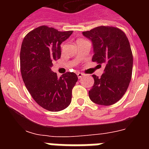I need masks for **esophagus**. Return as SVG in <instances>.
<instances>
[{
    "label": "esophagus",
    "mask_w": 149,
    "mask_h": 149,
    "mask_svg": "<svg viewBox=\"0 0 149 149\" xmlns=\"http://www.w3.org/2000/svg\"><path fill=\"white\" fill-rule=\"evenodd\" d=\"M77 77H78V78L80 79V78H81V77H82L84 75V74L83 73H81V72H77Z\"/></svg>",
    "instance_id": "34e87169"
}]
</instances>
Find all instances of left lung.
Wrapping results in <instances>:
<instances>
[{
    "label": "left lung",
    "mask_w": 149,
    "mask_h": 149,
    "mask_svg": "<svg viewBox=\"0 0 149 149\" xmlns=\"http://www.w3.org/2000/svg\"><path fill=\"white\" fill-rule=\"evenodd\" d=\"M82 33L93 44L92 60L105 64L101 77L93 75L89 98L97 104H113L125 93L131 80L133 55L128 39L123 31L113 27L101 26Z\"/></svg>",
    "instance_id": "left-lung-1"
}]
</instances>
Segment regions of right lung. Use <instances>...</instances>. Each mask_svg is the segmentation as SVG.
<instances>
[{"label":"right lung","mask_w":149,"mask_h":149,"mask_svg":"<svg viewBox=\"0 0 149 149\" xmlns=\"http://www.w3.org/2000/svg\"><path fill=\"white\" fill-rule=\"evenodd\" d=\"M72 33L41 26L27 33L22 42L20 64L24 83L36 102L49 111L64 110L72 101L77 74L67 72L58 77L51 67L60 58V45Z\"/></svg>","instance_id":"right-lung-1"}]
</instances>
